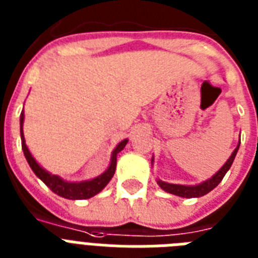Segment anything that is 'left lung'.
Instances as JSON below:
<instances>
[{"label":"left lung","instance_id":"left-lung-1","mask_svg":"<svg viewBox=\"0 0 258 258\" xmlns=\"http://www.w3.org/2000/svg\"><path fill=\"white\" fill-rule=\"evenodd\" d=\"M240 143L241 141L238 142V145L234 149V151L232 153V155L229 157V159L225 162V165L221 167L218 171L214 174L213 176H210L209 179L204 180L198 184H194V186H186V184H175V183H169V182H163L161 179H157V183L159 184V187L163 188L165 191L170 192V194H174V196L182 197V198H198V197H202L205 194H208L209 191H212L213 188L217 187L218 183H220L222 178L225 176V174L229 171V169L232 167L233 161L237 155V151L240 149ZM154 163V158L151 159V165Z\"/></svg>","mask_w":258,"mask_h":258}]
</instances>
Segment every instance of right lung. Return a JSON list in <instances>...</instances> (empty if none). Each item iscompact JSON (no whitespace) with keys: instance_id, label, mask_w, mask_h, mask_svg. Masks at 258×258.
<instances>
[{"instance_id":"right-lung-1","label":"right lung","mask_w":258,"mask_h":258,"mask_svg":"<svg viewBox=\"0 0 258 258\" xmlns=\"http://www.w3.org/2000/svg\"><path fill=\"white\" fill-rule=\"evenodd\" d=\"M24 117H25V115H24V111H22L21 115H20V134H21V146L22 151H24V155H25L26 161L29 163L30 169L33 170L34 174H36V175H37L38 178H40V179H41L42 182L54 192V194H57V196L62 197V198H67V200H88L91 197L99 194V192L108 184L109 180L112 179L113 174H115V170H116L117 154L124 149L128 139L121 141L120 143L113 149L112 154H111L109 166L103 174H100V175L96 176V178H93V179L82 180V182H70V180L62 179L61 176L54 175L52 172L46 171L45 169H42L41 166L37 163V161L32 157L29 149L26 147L25 138H24V130H22Z\"/></svg>"}]
</instances>
